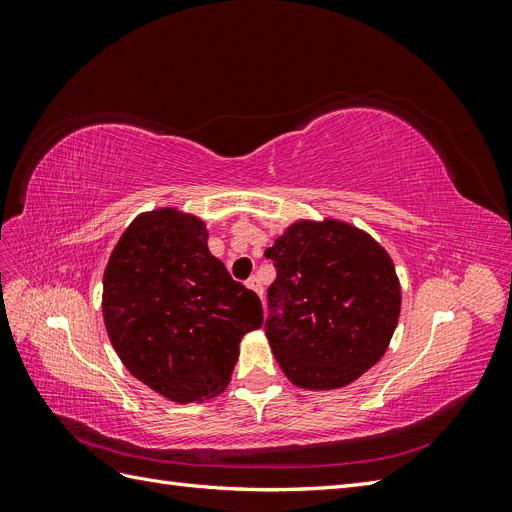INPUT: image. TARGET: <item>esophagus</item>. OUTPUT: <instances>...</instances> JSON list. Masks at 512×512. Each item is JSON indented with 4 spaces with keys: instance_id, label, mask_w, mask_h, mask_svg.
<instances>
[{
    "instance_id": "1",
    "label": "esophagus",
    "mask_w": 512,
    "mask_h": 512,
    "mask_svg": "<svg viewBox=\"0 0 512 512\" xmlns=\"http://www.w3.org/2000/svg\"><path fill=\"white\" fill-rule=\"evenodd\" d=\"M247 288H252V290L258 294V297L262 299V284H260V280H258L256 275H252L250 280H247Z\"/></svg>"
}]
</instances>
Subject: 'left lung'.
<instances>
[{
	"label": "left lung",
	"mask_w": 512,
	"mask_h": 512,
	"mask_svg": "<svg viewBox=\"0 0 512 512\" xmlns=\"http://www.w3.org/2000/svg\"><path fill=\"white\" fill-rule=\"evenodd\" d=\"M277 271L265 333L303 389H337L380 361L399 318L393 260L342 222H297L265 252Z\"/></svg>",
	"instance_id": "left-lung-1"
}]
</instances>
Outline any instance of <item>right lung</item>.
Here are the masks:
<instances>
[{
    "label": "right lung",
    "mask_w": 512,
    "mask_h": 512,
    "mask_svg": "<svg viewBox=\"0 0 512 512\" xmlns=\"http://www.w3.org/2000/svg\"><path fill=\"white\" fill-rule=\"evenodd\" d=\"M102 312L121 363L156 393L190 404L224 391L258 294L207 247L205 224L173 209L136 218L104 271Z\"/></svg>",
    "instance_id": "add662e5"
}]
</instances>
